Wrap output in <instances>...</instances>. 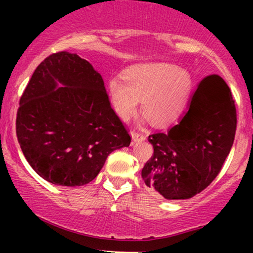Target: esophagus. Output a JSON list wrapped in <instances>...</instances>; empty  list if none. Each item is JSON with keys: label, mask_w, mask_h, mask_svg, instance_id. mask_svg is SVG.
Returning a JSON list of instances; mask_svg holds the SVG:
<instances>
[{"label": "esophagus", "mask_w": 253, "mask_h": 253, "mask_svg": "<svg viewBox=\"0 0 253 253\" xmlns=\"http://www.w3.org/2000/svg\"><path fill=\"white\" fill-rule=\"evenodd\" d=\"M130 135H132V145L135 144L136 141H143L146 139V136H145L143 133L135 132V130H132V132H130Z\"/></svg>", "instance_id": "1"}]
</instances>
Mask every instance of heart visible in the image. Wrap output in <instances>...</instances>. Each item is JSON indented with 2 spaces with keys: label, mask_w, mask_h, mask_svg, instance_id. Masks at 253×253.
I'll use <instances>...</instances> for the list:
<instances>
[{
  "label": "heart",
  "mask_w": 253,
  "mask_h": 253,
  "mask_svg": "<svg viewBox=\"0 0 253 253\" xmlns=\"http://www.w3.org/2000/svg\"><path fill=\"white\" fill-rule=\"evenodd\" d=\"M193 88L190 74L168 63H146L130 68L124 78L113 77L108 95L115 114L127 121L141 109L155 125L165 126L181 117Z\"/></svg>",
  "instance_id": "heart-1"
}]
</instances>
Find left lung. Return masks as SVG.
Wrapping results in <instances>:
<instances>
[{
  "label": "left lung",
  "instance_id": "8db88e82",
  "mask_svg": "<svg viewBox=\"0 0 253 253\" xmlns=\"http://www.w3.org/2000/svg\"><path fill=\"white\" fill-rule=\"evenodd\" d=\"M236 129V104L228 85L217 75L203 78L179 124L149 135L153 155L141 170L145 184L168 200L201 193L219 175Z\"/></svg>",
  "mask_w": 253,
  "mask_h": 253
}]
</instances>
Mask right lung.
Instances as JSON below:
<instances>
[{
    "mask_svg": "<svg viewBox=\"0 0 253 253\" xmlns=\"http://www.w3.org/2000/svg\"><path fill=\"white\" fill-rule=\"evenodd\" d=\"M16 136L33 170L65 187L88 184L130 136L110 106L101 75L66 51L38 65L20 98Z\"/></svg>",
    "mask_w": 253,
    "mask_h": 253,
    "instance_id": "1",
    "label": "right lung"
}]
</instances>
